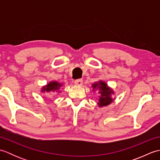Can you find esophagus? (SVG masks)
Masks as SVG:
<instances>
[{"mask_svg":"<svg viewBox=\"0 0 160 160\" xmlns=\"http://www.w3.org/2000/svg\"><path fill=\"white\" fill-rule=\"evenodd\" d=\"M83 82L82 79H77L74 81V83L76 84V85H82Z\"/></svg>","mask_w":160,"mask_h":160,"instance_id":"1","label":"esophagus"}]
</instances>
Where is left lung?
I'll return each instance as SVG.
<instances>
[{
    "mask_svg": "<svg viewBox=\"0 0 160 160\" xmlns=\"http://www.w3.org/2000/svg\"><path fill=\"white\" fill-rule=\"evenodd\" d=\"M92 87L93 90H99V93H100V96L98 104L99 105L100 107H106L113 101V99L111 98V94H113L114 92L110 87L107 86V84L105 82L100 80L98 82H95L93 84Z\"/></svg>",
    "mask_w": 160,
    "mask_h": 160,
    "instance_id": "8db88e82",
    "label": "left lung"
}]
</instances>
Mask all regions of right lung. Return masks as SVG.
I'll list each match as a JSON object with an SVG mask.
<instances>
[{"label":"right lung","instance_id":"1","mask_svg":"<svg viewBox=\"0 0 160 160\" xmlns=\"http://www.w3.org/2000/svg\"><path fill=\"white\" fill-rule=\"evenodd\" d=\"M62 85V84L56 82V81H52V82H50L47 85L42 88V92H50V91H56L57 92Z\"/></svg>","mask_w":160,"mask_h":160}]
</instances>
